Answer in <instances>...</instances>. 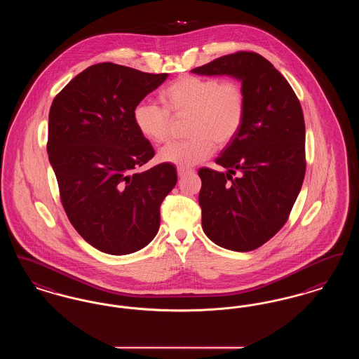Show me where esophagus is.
Here are the masks:
<instances>
[{"label": "esophagus", "mask_w": 359, "mask_h": 359, "mask_svg": "<svg viewBox=\"0 0 359 359\" xmlns=\"http://www.w3.org/2000/svg\"><path fill=\"white\" fill-rule=\"evenodd\" d=\"M191 170H187V168H177V175H179V177H183V176H186L187 173H189Z\"/></svg>", "instance_id": "34e87169"}]
</instances>
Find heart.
Here are the masks:
<instances>
[{"label":"heart","mask_w":359,"mask_h":359,"mask_svg":"<svg viewBox=\"0 0 359 359\" xmlns=\"http://www.w3.org/2000/svg\"><path fill=\"white\" fill-rule=\"evenodd\" d=\"M164 107L141 102L133 110L140 135L156 145L168 141L172 117L188 118L189 138L172 142L158 152L161 163L189 168L210 157L217 147L227 145L238 135L246 113V98L234 81L184 75L175 79L161 93Z\"/></svg>","instance_id":"1"}]
</instances>
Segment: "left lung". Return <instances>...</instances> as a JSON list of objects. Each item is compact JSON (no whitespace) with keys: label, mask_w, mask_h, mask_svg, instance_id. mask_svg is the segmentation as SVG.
<instances>
[{"label":"left lung","mask_w":359,"mask_h":359,"mask_svg":"<svg viewBox=\"0 0 359 359\" xmlns=\"http://www.w3.org/2000/svg\"><path fill=\"white\" fill-rule=\"evenodd\" d=\"M191 72L231 76L245 93L243 125L215 160L227 172H198L199 205L203 231L214 243L233 252L255 250L287 222L303 186L302 106L287 79L256 52L224 55Z\"/></svg>","instance_id":"left-lung-1"}]
</instances>
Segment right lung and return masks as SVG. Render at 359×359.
I'll return each mask as SVG.
<instances>
[{
	"instance_id": "obj_1",
	"label": "right lung",
	"mask_w": 359,
	"mask_h": 359,
	"mask_svg": "<svg viewBox=\"0 0 359 359\" xmlns=\"http://www.w3.org/2000/svg\"><path fill=\"white\" fill-rule=\"evenodd\" d=\"M114 63L90 66L53 100L47 152L69 222L113 256L145 248L160 227V205L176 186L172 164L140 172L154 156L133 110L167 79Z\"/></svg>"
}]
</instances>
